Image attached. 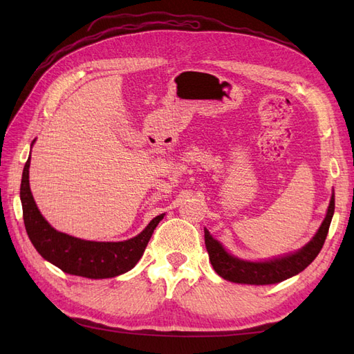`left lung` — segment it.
<instances>
[{
  "label": "left lung",
  "instance_id": "8db88e82",
  "mask_svg": "<svg viewBox=\"0 0 354 354\" xmlns=\"http://www.w3.org/2000/svg\"><path fill=\"white\" fill-rule=\"evenodd\" d=\"M334 209L335 196L332 194L326 217L320 224L313 239L303 246L301 250L267 261H246L238 259V257L224 250L223 245L214 239L207 229H203L205 230V246L209 255V261L217 274H220L223 279L234 283L272 285L282 282L288 279V277H292L299 272H303L316 259L325 243L329 224L332 216H334Z\"/></svg>",
  "mask_w": 354,
  "mask_h": 354
}]
</instances>
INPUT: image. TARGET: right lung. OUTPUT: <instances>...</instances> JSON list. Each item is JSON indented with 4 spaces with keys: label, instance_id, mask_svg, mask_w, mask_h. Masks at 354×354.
I'll list each match as a JSON object with an SVG mask.
<instances>
[{
    "label": "right lung",
    "instance_id": "right-lung-1",
    "mask_svg": "<svg viewBox=\"0 0 354 354\" xmlns=\"http://www.w3.org/2000/svg\"><path fill=\"white\" fill-rule=\"evenodd\" d=\"M29 165L30 155L24 168L20 201L26 233L42 259L65 273L88 279H106L131 270L140 260L155 227L165 214L155 217L137 236L122 242H94L69 236L51 227L39 212L29 187Z\"/></svg>",
    "mask_w": 354,
    "mask_h": 354
}]
</instances>
